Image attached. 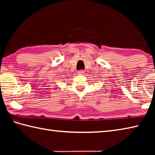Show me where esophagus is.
Wrapping results in <instances>:
<instances>
[{
	"label": "esophagus",
	"instance_id": "obj_1",
	"mask_svg": "<svg viewBox=\"0 0 155 155\" xmlns=\"http://www.w3.org/2000/svg\"><path fill=\"white\" fill-rule=\"evenodd\" d=\"M84 74H85V71L84 70H80V71L78 72V74L79 75H83Z\"/></svg>",
	"mask_w": 155,
	"mask_h": 155
}]
</instances>
